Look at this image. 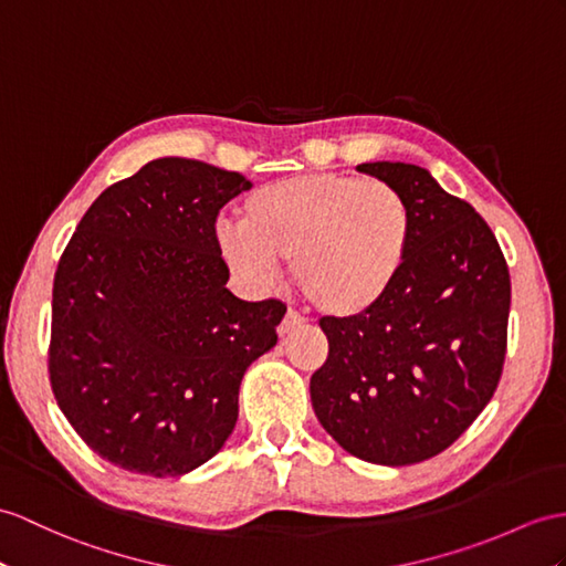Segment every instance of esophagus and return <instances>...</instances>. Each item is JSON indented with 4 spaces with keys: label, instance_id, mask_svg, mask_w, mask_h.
Instances as JSON below:
<instances>
[{
    "label": "esophagus",
    "instance_id": "1",
    "mask_svg": "<svg viewBox=\"0 0 566 566\" xmlns=\"http://www.w3.org/2000/svg\"><path fill=\"white\" fill-rule=\"evenodd\" d=\"M302 324V316L291 307L285 312V316H283V322L279 324V334L281 336H285V334H291V331L295 328V326H300Z\"/></svg>",
    "mask_w": 566,
    "mask_h": 566
}]
</instances>
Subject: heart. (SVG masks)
Masks as SVG:
<instances>
[{
	"mask_svg": "<svg viewBox=\"0 0 566 566\" xmlns=\"http://www.w3.org/2000/svg\"><path fill=\"white\" fill-rule=\"evenodd\" d=\"M412 211L394 185L338 172L275 179L244 199L240 228H220V254L264 287L293 264L314 310L353 319L379 307L406 269Z\"/></svg>",
	"mask_w": 566,
	"mask_h": 566,
	"instance_id": "obj_1",
	"label": "heart"
}]
</instances>
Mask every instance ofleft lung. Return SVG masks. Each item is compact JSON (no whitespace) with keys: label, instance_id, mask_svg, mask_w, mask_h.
Returning a JSON list of instances; mask_svg holds the SVG:
<instances>
[{"label":"left lung","instance_id":"obj_1","mask_svg":"<svg viewBox=\"0 0 566 566\" xmlns=\"http://www.w3.org/2000/svg\"><path fill=\"white\" fill-rule=\"evenodd\" d=\"M412 211L406 269L379 307L324 316L326 363L310 379L324 430L353 457L410 465L451 447L497 389L512 281L490 226L420 165L363 163Z\"/></svg>","mask_w":566,"mask_h":566}]
</instances>
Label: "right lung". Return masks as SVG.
<instances>
[{
    "label": "right lung",
    "mask_w": 566,
    "mask_h": 566,
    "mask_svg": "<svg viewBox=\"0 0 566 566\" xmlns=\"http://www.w3.org/2000/svg\"><path fill=\"white\" fill-rule=\"evenodd\" d=\"M252 187L240 172L158 158L107 187L54 273L50 381L101 459L177 478L223 449L247 367L269 353L285 305L226 283L216 218Z\"/></svg>",
    "instance_id": "right-lung-1"
}]
</instances>
